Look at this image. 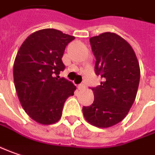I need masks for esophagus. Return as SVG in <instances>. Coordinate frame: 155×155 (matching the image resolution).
I'll list each match as a JSON object with an SVG mask.
<instances>
[{"mask_svg": "<svg viewBox=\"0 0 155 155\" xmlns=\"http://www.w3.org/2000/svg\"><path fill=\"white\" fill-rule=\"evenodd\" d=\"M84 87H85L84 83H81V84L78 85V88H79V89H83Z\"/></svg>", "mask_w": 155, "mask_h": 155, "instance_id": "obj_1", "label": "esophagus"}]
</instances>
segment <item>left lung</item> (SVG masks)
<instances>
[{
	"label": "left lung",
	"mask_w": 155,
	"mask_h": 155,
	"mask_svg": "<svg viewBox=\"0 0 155 155\" xmlns=\"http://www.w3.org/2000/svg\"><path fill=\"white\" fill-rule=\"evenodd\" d=\"M95 57L94 72L102 78L101 85L92 87L93 104L83 107L87 122L98 127H109L128 114L138 90L140 71L134 51L123 38L103 33L89 39Z\"/></svg>",
	"instance_id": "8db88e82"
}]
</instances>
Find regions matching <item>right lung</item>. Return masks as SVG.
I'll return each instance as SVG.
<instances>
[{
	"label": "right lung",
	"mask_w": 155,
	"mask_h": 155,
	"mask_svg": "<svg viewBox=\"0 0 155 155\" xmlns=\"http://www.w3.org/2000/svg\"><path fill=\"white\" fill-rule=\"evenodd\" d=\"M74 36L46 28L27 38L14 63V81L25 112L40 124L50 125L61 117L65 101L76 87L65 78L61 58Z\"/></svg>",
	"instance_id": "obj_1"
}]
</instances>
